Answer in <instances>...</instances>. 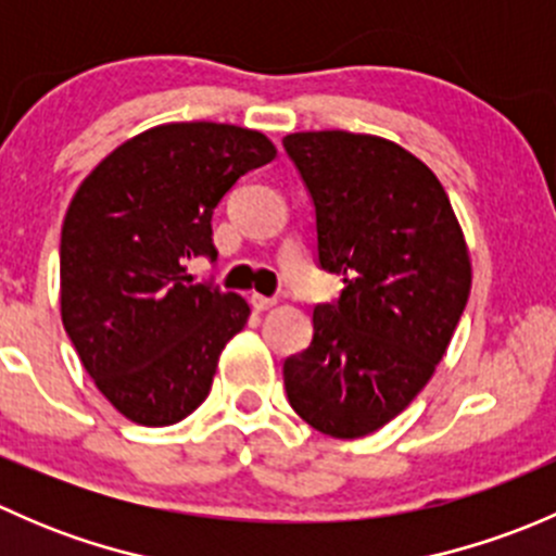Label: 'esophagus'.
<instances>
[{"mask_svg": "<svg viewBox=\"0 0 556 556\" xmlns=\"http://www.w3.org/2000/svg\"><path fill=\"white\" fill-rule=\"evenodd\" d=\"M250 304H252V309H255V312H266V309H271L274 304H277V299H268V295L252 293Z\"/></svg>", "mask_w": 556, "mask_h": 556, "instance_id": "1", "label": "esophagus"}]
</instances>
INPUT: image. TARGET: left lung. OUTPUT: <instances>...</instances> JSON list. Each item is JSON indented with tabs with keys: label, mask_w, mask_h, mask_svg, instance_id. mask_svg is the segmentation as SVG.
Listing matches in <instances>:
<instances>
[{
	"label": "left lung",
	"mask_w": 556,
	"mask_h": 556,
	"mask_svg": "<svg viewBox=\"0 0 556 556\" xmlns=\"http://www.w3.org/2000/svg\"><path fill=\"white\" fill-rule=\"evenodd\" d=\"M317 220V261L341 274L314 306L309 350L285 361L290 406L333 439L384 428L446 355L470 293V257L450 195L390 139L299 131L282 139Z\"/></svg>",
	"instance_id": "left-lung-1"
}]
</instances>
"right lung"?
Instances as JSON below:
<instances>
[{
	"label": "right lung",
	"mask_w": 556,
	"mask_h": 556,
	"mask_svg": "<svg viewBox=\"0 0 556 556\" xmlns=\"http://www.w3.org/2000/svg\"><path fill=\"white\" fill-rule=\"evenodd\" d=\"M274 155L252 128L164 123L112 150L77 188L61 226V323L93 384L131 422L174 425L210 395L250 306L190 285L185 263L215 261L212 212Z\"/></svg>",
	"instance_id": "add662e5"
}]
</instances>
